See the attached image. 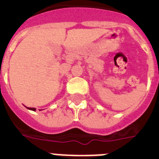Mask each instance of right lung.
<instances>
[{
    "label": "right lung",
    "instance_id": "1",
    "mask_svg": "<svg viewBox=\"0 0 159 159\" xmlns=\"http://www.w3.org/2000/svg\"><path fill=\"white\" fill-rule=\"evenodd\" d=\"M28 109H30V110H31V111H35V108H30V107H29Z\"/></svg>",
    "mask_w": 159,
    "mask_h": 159
}]
</instances>
